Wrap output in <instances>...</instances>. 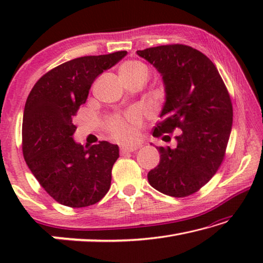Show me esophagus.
<instances>
[{
	"label": "esophagus",
	"mask_w": 263,
	"mask_h": 263,
	"mask_svg": "<svg viewBox=\"0 0 263 263\" xmlns=\"http://www.w3.org/2000/svg\"><path fill=\"white\" fill-rule=\"evenodd\" d=\"M139 145H123L121 147L122 153H128V152H135L138 148H139Z\"/></svg>",
	"instance_id": "esophagus-1"
}]
</instances>
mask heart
<instances>
[{
  "label": "heart",
  "instance_id": "b5f03b06",
  "mask_svg": "<svg viewBox=\"0 0 263 263\" xmlns=\"http://www.w3.org/2000/svg\"><path fill=\"white\" fill-rule=\"evenodd\" d=\"M140 72L147 73V68L144 64L139 61H127L124 64L121 68H119V74L121 78L132 77V75L138 74ZM138 115L137 112H131L127 115L125 121L124 119H115V121L110 124V132L112 136L118 140H126L128 138L133 136V123L137 121Z\"/></svg>",
  "mask_w": 263,
  "mask_h": 263
}]
</instances>
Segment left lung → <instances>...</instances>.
<instances>
[{
  "label": "left lung",
  "instance_id": "obj_1",
  "mask_svg": "<svg viewBox=\"0 0 263 263\" xmlns=\"http://www.w3.org/2000/svg\"><path fill=\"white\" fill-rule=\"evenodd\" d=\"M137 54L162 78V122L153 136L181 128L175 148L157 147L160 162L148 182L164 195L189 196L211 180L224 159L233 122L228 89L213 62L190 46L162 45Z\"/></svg>",
  "mask_w": 263,
  "mask_h": 263
}]
</instances>
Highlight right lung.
<instances>
[{"instance_id": "obj_1", "label": "right lung", "mask_w": 263, "mask_h": 263, "mask_svg": "<svg viewBox=\"0 0 263 263\" xmlns=\"http://www.w3.org/2000/svg\"><path fill=\"white\" fill-rule=\"evenodd\" d=\"M126 54L119 51L61 64L38 80L26 100L22 130L25 162L46 193L62 205H92L109 191L118 145L100 141L83 147L73 138V117L86 103L97 77Z\"/></svg>"}]
</instances>
